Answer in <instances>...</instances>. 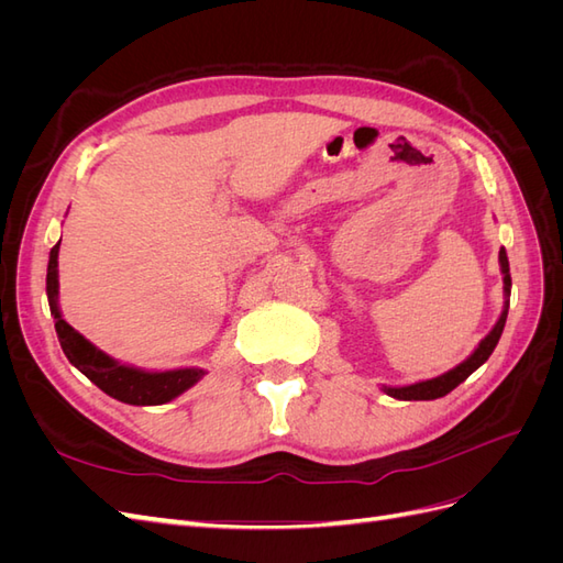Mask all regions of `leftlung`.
Here are the masks:
<instances>
[{
	"instance_id": "left-lung-1",
	"label": "left lung",
	"mask_w": 563,
	"mask_h": 563,
	"mask_svg": "<svg viewBox=\"0 0 563 563\" xmlns=\"http://www.w3.org/2000/svg\"><path fill=\"white\" fill-rule=\"evenodd\" d=\"M500 272H503V291H505V305H503V312L496 321V327H493L488 331V335L482 340L479 345H476V350L467 356V360L463 364H457L455 368L441 373V376L432 378V380H420V383H413V385H404V387H389V385H383V391L389 397L395 399H401V401H430V399H439L449 395L451 389H455L460 383H465L472 373L479 368L490 352L496 350L498 340L503 335V329H505V321H507V310H509V291H512V277H509V261H507V253L505 249H500Z\"/></svg>"
}]
</instances>
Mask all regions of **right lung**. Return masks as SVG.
<instances>
[{
    "label": "right lung",
    "mask_w": 563,
    "mask_h": 563,
    "mask_svg": "<svg viewBox=\"0 0 563 563\" xmlns=\"http://www.w3.org/2000/svg\"><path fill=\"white\" fill-rule=\"evenodd\" d=\"M58 249L60 242L48 253L46 267V296L51 317L56 321V333L60 347L75 368H79L93 385L117 401L131 406H159L176 399L185 389L197 385L207 371L203 368H174V371H145L131 364L112 360L110 354L98 350L91 340L84 338L67 323L58 308Z\"/></svg>",
    "instance_id": "1"
}]
</instances>
